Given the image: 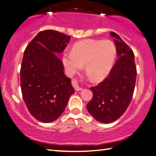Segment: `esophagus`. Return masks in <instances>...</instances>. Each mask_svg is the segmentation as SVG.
Masks as SVG:
<instances>
[{
	"label": "esophagus",
	"instance_id": "obj_1",
	"mask_svg": "<svg viewBox=\"0 0 156 156\" xmlns=\"http://www.w3.org/2000/svg\"><path fill=\"white\" fill-rule=\"evenodd\" d=\"M72 85H73V87H74L75 90L77 91H80V90H82V89H83V88L80 87L79 86V84L78 83V81L76 80H72Z\"/></svg>",
	"mask_w": 156,
	"mask_h": 156
}]
</instances>
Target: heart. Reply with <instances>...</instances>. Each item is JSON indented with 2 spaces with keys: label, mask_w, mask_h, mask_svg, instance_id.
Here are the masks:
<instances>
[{
  "label": "heart",
  "mask_w": 156,
  "mask_h": 156,
  "mask_svg": "<svg viewBox=\"0 0 156 156\" xmlns=\"http://www.w3.org/2000/svg\"><path fill=\"white\" fill-rule=\"evenodd\" d=\"M116 56L115 44L109 40H87L74 44L72 51L62 54V63L69 76H72L85 66L94 81H100L109 74Z\"/></svg>",
  "instance_id": "obj_1"
}]
</instances>
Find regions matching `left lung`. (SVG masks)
I'll return each mask as SVG.
<instances>
[{"label":"left lung","mask_w":156,"mask_h":156,"mask_svg":"<svg viewBox=\"0 0 156 156\" xmlns=\"http://www.w3.org/2000/svg\"><path fill=\"white\" fill-rule=\"evenodd\" d=\"M114 38L118 59L109 74L97 86L90 88L93 98L87 105L89 113L98 122L118 120L127 109L135 89L137 70L134 54L117 34Z\"/></svg>","instance_id":"8db88e82"}]
</instances>
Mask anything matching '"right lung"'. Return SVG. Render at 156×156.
Here are the masks:
<instances>
[{"label": "right lung", "mask_w": 156, "mask_h": 156, "mask_svg": "<svg viewBox=\"0 0 156 156\" xmlns=\"http://www.w3.org/2000/svg\"><path fill=\"white\" fill-rule=\"evenodd\" d=\"M70 38L57 31H40L24 51L20 72L21 91L29 112L41 122L57 120L74 93L58 56Z\"/></svg>", "instance_id": "1"}]
</instances>
